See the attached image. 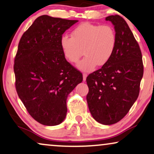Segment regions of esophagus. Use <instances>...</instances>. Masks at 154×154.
<instances>
[{
	"instance_id": "obj_1",
	"label": "esophagus",
	"mask_w": 154,
	"mask_h": 154,
	"mask_svg": "<svg viewBox=\"0 0 154 154\" xmlns=\"http://www.w3.org/2000/svg\"><path fill=\"white\" fill-rule=\"evenodd\" d=\"M86 77H87V74H86V73H83V81L84 82L86 81Z\"/></svg>"
}]
</instances>
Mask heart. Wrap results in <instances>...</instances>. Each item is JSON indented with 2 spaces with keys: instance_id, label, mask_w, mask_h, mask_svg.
Listing matches in <instances>:
<instances>
[{
  "instance_id": "heart-1",
  "label": "heart",
  "mask_w": 154,
  "mask_h": 154,
  "mask_svg": "<svg viewBox=\"0 0 154 154\" xmlns=\"http://www.w3.org/2000/svg\"><path fill=\"white\" fill-rule=\"evenodd\" d=\"M71 35H63L61 37L60 47L65 57L71 63H76L79 59L83 49L85 56L77 66L84 72H91L96 66L107 63L117 42L115 29L108 24L82 23L75 28Z\"/></svg>"
}]
</instances>
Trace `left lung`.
Masks as SVG:
<instances>
[{
  "mask_svg": "<svg viewBox=\"0 0 154 154\" xmlns=\"http://www.w3.org/2000/svg\"><path fill=\"white\" fill-rule=\"evenodd\" d=\"M105 20L114 26L116 47L109 62L86 78V100L95 120L112 125L122 119L137 100L144 66L140 46L126 21L117 14Z\"/></svg>",
  "mask_w": 154,
  "mask_h": 154,
  "instance_id": "left-lung-1",
  "label": "left lung"
}]
</instances>
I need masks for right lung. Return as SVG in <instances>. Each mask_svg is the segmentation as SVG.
<instances>
[{
	"mask_svg": "<svg viewBox=\"0 0 154 154\" xmlns=\"http://www.w3.org/2000/svg\"><path fill=\"white\" fill-rule=\"evenodd\" d=\"M77 21L42 15L19 41L14 64L16 90L30 115L42 125L63 121L68 94L83 80L60 45L64 32Z\"/></svg>",
	"mask_w": 154,
	"mask_h": 154,
	"instance_id": "1",
	"label": "right lung"
}]
</instances>
